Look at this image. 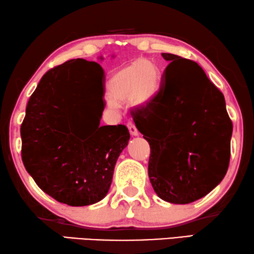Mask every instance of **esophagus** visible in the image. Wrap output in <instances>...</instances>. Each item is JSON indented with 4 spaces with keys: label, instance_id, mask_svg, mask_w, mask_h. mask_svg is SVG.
I'll return each instance as SVG.
<instances>
[{
    "label": "esophagus",
    "instance_id": "obj_1",
    "mask_svg": "<svg viewBox=\"0 0 254 254\" xmlns=\"http://www.w3.org/2000/svg\"><path fill=\"white\" fill-rule=\"evenodd\" d=\"M127 127H128V129H129V132H130L131 136H138V130H137V128L135 127L134 124L128 123Z\"/></svg>",
    "mask_w": 254,
    "mask_h": 254
}]
</instances>
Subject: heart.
Wrapping results in <instances>:
<instances>
[{
  "instance_id": "b5f03b06",
  "label": "heart",
  "mask_w": 254,
  "mask_h": 254,
  "mask_svg": "<svg viewBox=\"0 0 254 254\" xmlns=\"http://www.w3.org/2000/svg\"><path fill=\"white\" fill-rule=\"evenodd\" d=\"M159 84V68L154 62L142 58L120 67L108 82L109 105L131 101L134 106L144 107L151 101Z\"/></svg>"
}]
</instances>
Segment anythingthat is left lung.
<instances>
[{"label": "left lung", "mask_w": 254, "mask_h": 254, "mask_svg": "<svg viewBox=\"0 0 254 254\" xmlns=\"http://www.w3.org/2000/svg\"><path fill=\"white\" fill-rule=\"evenodd\" d=\"M169 65L137 129L151 147L148 177L157 196L190 203L209 193L227 172L232 120L223 93L196 62L162 53Z\"/></svg>", "instance_id": "8db88e82"}]
</instances>
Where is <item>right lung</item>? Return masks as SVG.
<instances>
[{"mask_svg":"<svg viewBox=\"0 0 254 254\" xmlns=\"http://www.w3.org/2000/svg\"><path fill=\"white\" fill-rule=\"evenodd\" d=\"M84 65L103 74L98 63L77 58L41 77L20 130L28 173L44 192L69 206L92 205L106 197L116 162L130 138L124 125L100 127L102 112L95 120L77 116L83 89L75 72Z\"/></svg>","mask_w":254,"mask_h":254,"instance_id":"right-lung-1","label":"right lung"}]
</instances>
